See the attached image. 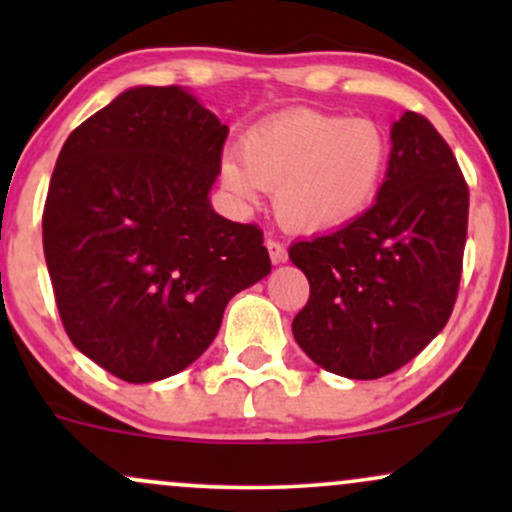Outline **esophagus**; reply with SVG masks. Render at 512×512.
<instances>
[{
    "mask_svg": "<svg viewBox=\"0 0 512 512\" xmlns=\"http://www.w3.org/2000/svg\"><path fill=\"white\" fill-rule=\"evenodd\" d=\"M264 245H267L269 257H272V262H274V264L286 262V257H289V252H286V245L281 243V240H276V238H267V240H264Z\"/></svg>",
    "mask_w": 512,
    "mask_h": 512,
    "instance_id": "obj_1",
    "label": "esophagus"
}]
</instances>
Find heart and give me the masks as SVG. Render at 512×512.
Wrapping results in <instances>:
<instances>
[{
  "mask_svg": "<svg viewBox=\"0 0 512 512\" xmlns=\"http://www.w3.org/2000/svg\"><path fill=\"white\" fill-rule=\"evenodd\" d=\"M390 139L378 122L317 110H289L257 122L240 158H223V182L250 207L274 190L279 221L293 231H325L356 219L383 187Z\"/></svg>",
  "mask_w": 512,
  "mask_h": 512,
  "instance_id": "1",
  "label": "heart"
}]
</instances>
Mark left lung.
I'll return each mask as SVG.
<instances>
[{
  "label": "left lung",
  "mask_w": 512,
  "mask_h": 512,
  "mask_svg": "<svg viewBox=\"0 0 512 512\" xmlns=\"http://www.w3.org/2000/svg\"><path fill=\"white\" fill-rule=\"evenodd\" d=\"M467 216L469 187L455 154L409 110L392 127L373 207L289 248L310 284L293 317L298 346L320 368L354 380L383 378L419 356L455 308Z\"/></svg>",
  "instance_id": "obj_1"
}]
</instances>
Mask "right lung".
<instances>
[{
    "mask_svg": "<svg viewBox=\"0 0 512 512\" xmlns=\"http://www.w3.org/2000/svg\"><path fill=\"white\" fill-rule=\"evenodd\" d=\"M228 127L178 86H139L64 142L43 250L64 332L127 383L180 373L226 303L272 272L262 228L216 214Z\"/></svg>",
    "mask_w": 512,
    "mask_h": 512,
    "instance_id": "obj_1",
    "label": "right lung"
}]
</instances>
